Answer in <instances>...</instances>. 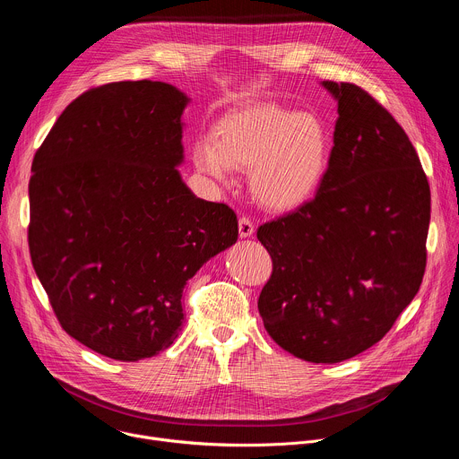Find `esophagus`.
<instances>
[{"mask_svg": "<svg viewBox=\"0 0 459 459\" xmlns=\"http://www.w3.org/2000/svg\"><path fill=\"white\" fill-rule=\"evenodd\" d=\"M238 229H239V236L241 238H250L254 234V223L248 218H245V216L239 218Z\"/></svg>", "mask_w": 459, "mask_h": 459, "instance_id": "obj_1", "label": "esophagus"}]
</instances>
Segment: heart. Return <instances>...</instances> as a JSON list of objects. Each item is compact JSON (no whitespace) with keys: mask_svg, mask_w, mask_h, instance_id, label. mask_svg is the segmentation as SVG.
Instances as JSON below:
<instances>
[{"mask_svg":"<svg viewBox=\"0 0 459 459\" xmlns=\"http://www.w3.org/2000/svg\"><path fill=\"white\" fill-rule=\"evenodd\" d=\"M331 158L325 125L312 114L278 103H255L229 114L216 136L194 147V163L221 181L232 169H250V192L269 211H292L308 202Z\"/></svg>","mask_w":459,"mask_h":459,"instance_id":"obj_1","label":"heart"}]
</instances>
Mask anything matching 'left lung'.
Instances as JSON below:
<instances>
[{
    "label": "left lung",
    "instance_id": "8db88e82",
    "mask_svg": "<svg viewBox=\"0 0 459 459\" xmlns=\"http://www.w3.org/2000/svg\"><path fill=\"white\" fill-rule=\"evenodd\" d=\"M338 100L329 167L312 200L257 229L273 274L257 308L271 338L312 363L377 343L427 267L430 186L402 125L354 83Z\"/></svg>",
    "mask_w": 459,
    "mask_h": 459
}]
</instances>
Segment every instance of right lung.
Returning a JSON list of instances; mask_svg holds the SVG:
<instances>
[{
    "label": "right lung",
    "mask_w": 459,
    "mask_h": 459,
    "mask_svg": "<svg viewBox=\"0 0 459 459\" xmlns=\"http://www.w3.org/2000/svg\"><path fill=\"white\" fill-rule=\"evenodd\" d=\"M186 101L151 80L89 89L34 154L32 267L61 329L112 359L170 347L186 281L238 239L234 211L195 198L176 169Z\"/></svg>",
    "instance_id": "1"
}]
</instances>
